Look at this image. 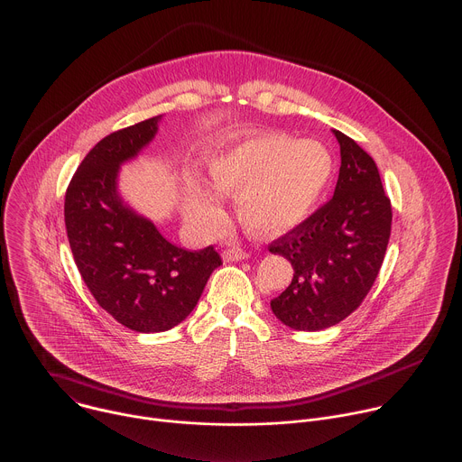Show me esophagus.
Wrapping results in <instances>:
<instances>
[{"instance_id":"34e87169","label":"esophagus","mask_w":462,"mask_h":462,"mask_svg":"<svg viewBox=\"0 0 462 462\" xmlns=\"http://www.w3.org/2000/svg\"><path fill=\"white\" fill-rule=\"evenodd\" d=\"M223 257L226 261H243V259L250 257V252H246L243 248H228V250L223 252Z\"/></svg>"}]
</instances>
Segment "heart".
I'll return each mask as SVG.
<instances>
[{
    "label": "heart",
    "mask_w": 462,
    "mask_h": 462,
    "mask_svg": "<svg viewBox=\"0 0 462 462\" xmlns=\"http://www.w3.org/2000/svg\"><path fill=\"white\" fill-rule=\"evenodd\" d=\"M332 152L319 141H297L277 132L254 134L217 150L207 162V181L219 196H230L241 223L259 234L275 236L309 217L334 176ZM185 219L201 234L223 221L219 201L190 185Z\"/></svg>",
    "instance_id": "heart-1"
}]
</instances>
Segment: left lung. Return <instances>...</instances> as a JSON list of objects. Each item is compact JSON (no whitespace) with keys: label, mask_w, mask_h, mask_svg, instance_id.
<instances>
[{"label":"left lung","mask_w":462,"mask_h":462,"mask_svg":"<svg viewBox=\"0 0 462 462\" xmlns=\"http://www.w3.org/2000/svg\"><path fill=\"white\" fill-rule=\"evenodd\" d=\"M341 169L332 199L268 245L293 266L288 288L270 300L275 318L302 332L348 318L374 286L392 232V203L375 162L334 130Z\"/></svg>","instance_id":"8db88e82"}]
</instances>
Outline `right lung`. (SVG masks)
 Masks as SVG:
<instances>
[{
	"label": "right lung",
	"mask_w": 462,
	"mask_h": 462,
	"mask_svg": "<svg viewBox=\"0 0 462 462\" xmlns=\"http://www.w3.org/2000/svg\"><path fill=\"white\" fill-rule=\"evenodd\" d=\"M162 116L103 137L65 192V226L76 266L105 312L123 327L165 332L187 319L210 273L223 264L210 245L185 250L123 205L116 176L158 132Z\"/></svg>",
	"instance_id": "add662e5"
}]
</instances>
